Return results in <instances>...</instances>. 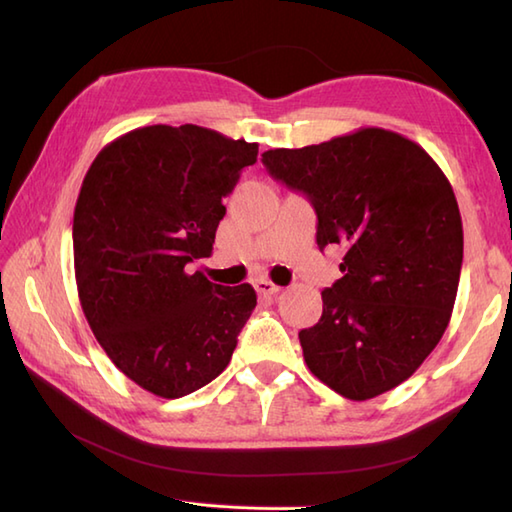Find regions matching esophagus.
<instances>
[{"instance_id":"1","label":"esophagus","mask_w":512,"mask_h":512,"mask_svg":"<svg viewBox=\"0 0 512 512\" xmlns=\"http://www.w3.org/2000/svg\"><path fill=\"white\" fill-rule=\"evenodd\" d=\"M255 288H257V293L264 295V297H275V295H279V290H282V286L273 284L270 279H257Z\"/></svg>"}]
</instances>
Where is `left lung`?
<instances>
[{
    "mask_svg": "<svg viewBox=\"0 0 512 512\" xmlns=\"http://www.w3.org/2000/svg\"><path fill=\"white\" fill-rule=\"evenodd\" d=\"M262 162L310 199L317 246L344 250V277L322 290V319L299 330L310 373L353 402L393 390L433 353L453 313L464 259L453 186L422 146L384 128L273 148Z\"/></svg>",
    "mask_w": 512,
    "mask_h": 512,
    "instance_id": "1",
    "label": "left lung"
}]
</instances>
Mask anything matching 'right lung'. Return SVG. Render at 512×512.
<instances>
[{"label":"right lung","mask_w":512,"mask_h":512,"mask_svg":"<svg viewBox=\"0 0 512 512\" xmlns=\"http://www.w3.org/2000/svg\"><path fill=\"white\" fill-rule=\"evenodd\" d=\"M257 144L195 124L144 126L102 148L73 217L75 279L88 326L122 373L177 399L222 373L257 306L188 264L210 257L222 199Z\"/></svg>","instance_id":"right-lung-1"}]
</instances>
